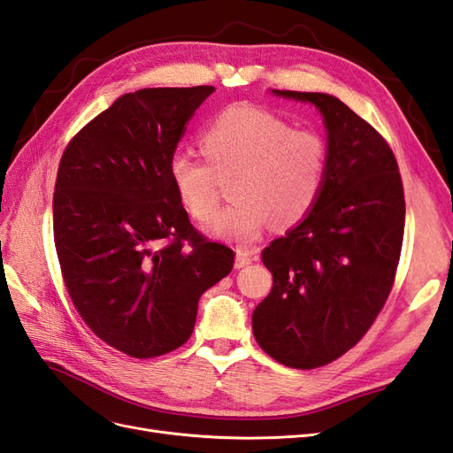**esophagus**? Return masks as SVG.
<instances>
[{"instance_id":"1","label":"esophagus","mask_w":453,"mask_h":453,"mask_svg":"<svg viewBox=\"0 0 453 453\" xmlns=\"http://www.w3.org/2000/svg\"><path fill=\"white\" fill-rule=\"evenodd\" d=\"M255 258H257V255H255L253 251L238 250V251H236V260H234V266H236V268H245V266H250Z\"/></svg>"}]
</instances>
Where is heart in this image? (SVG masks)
<instances>
[{
	"mask_svg": "<svg viewBox=\"0 0 453 453\" xmlns=\"http://www.w3.org/2000/svg\"><path fill=\"white\" fill-rule=\"evenodd\" d=\"M205 162L175 153L170 180L188 215L203 223L219 202L217 180L230 181L236 202L219 211L208 230L236 243H251L268 223L298 225L318 202L328 166L323 135L291 128L287 120L250 105L228 107L200 135Z\"/></svg>",
	"mask_w": 453,
	"mask_h": 453,
	"instance_id": "1",
	"label": "heart"
}]
</instances>
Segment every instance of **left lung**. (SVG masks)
Listing matches in <instances>:
<instances>
[{"mask_svg":"<svg viewBox=\"0 0 453 453\" xmlns=\"http://www.w3.org/2000/svg\"><path fill=\"white\" fill-rule=\"evenodd\" d=\"M310 102L326 128L328 166L313 210L263 251L270 295L253 311L257 344L291 368L351 349L391 293L404 234V190L391 147L323 92L272 90Z\"/></svg>","mask_w":453,"mask_h":453,"instance_id":"1","label":"left lung"}]
</instances>
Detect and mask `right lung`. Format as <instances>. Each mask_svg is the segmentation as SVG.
<instances>
[{"label":"right lung","instance_id":"right-lung-1","mask_svg":"<svg viewBox=\"0 0 453 453\" xmlns=\"http://www.w3.org/2000/svg\"><path fill=\"white\" fill-rule=\"evenodd\" d=\"M213 87L120 96L67 143L52 198L54 245L90 331L149 359L193 334L198 300L234 251L190 225L170 180L187 122Z\"/></svg>","mask_w":453,"mask_h":453}]
</instances>
